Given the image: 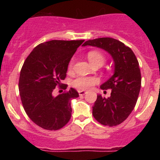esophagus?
Instances as JSON below:
<instances>
[{
    "label": "esophagus",
    "mask_w": 160,
    "mask_h": 160,
    "mask_svg": "<svg viewBox=\"0 0 160 160\" xmlns=\"http://www.w3.org/2000/svg\"><path fill=\"white\" fill-rule=\"evenodd\" d=\"M78 94L80 96L85 95V94H87V91H85V90H78Z\"/></svg>",
    "instance_id": "esophagus-1"
}]
</instances>
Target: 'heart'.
I'll return each mask as SVG.
<instances>
[{"instance_id": "b5f03b06", "label": "heart", "mask_w": 160, "mask_h": 160, "mask_svg": "<svg viewBox=\"0 0 160 160\" xmlns=\"http://www.w3.org/2000/svg\"><path fill=\"white\" fill-rule=\"evenodd\" d=\"M87 57H88L89 62H90V64L94 62H98L102 65L105 62V58L103 57V55L97 51L89 52ZM73 61L72 60L70 63V66H69L70 68L72 67V66H73ZM97 82L98 79L95 78H77L73 81V86L78 88L79 90H89Z\"/></svg>"}]
</instances>
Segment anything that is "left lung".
<instances>
[{
	"label": "left lung",
	"instance_id": "obj_1",
	"mask_svg": "<svg viewBox=\"0 0 160 160\" xmlns=\"http://www.w3.org/2000/svg\"><path fill=\"white\" fill-rule=\"evenodd\" d=\"M83 46L100 48L111 55L114 61V73L100 86L102 90L111 89V96L98 94L92 114L102 125L117 126L132 112L141 87V73L138 62L131 48L111 38L87 41Z\"/></svg>",
	"mask_w": 160,
	"mask_h": 160
}]
</instances>
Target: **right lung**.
<instances>
[{"label": "right lung", "instance_id": "add662e5", "mask_svg": "<svg viewBox=\"0 0 160 160\" xmlns=\"http://www.w3.org/2000/svg\"><path fill=\"white\" fill-rule=\"evenodd\" d=\"M83 42H44L25 59L20 73V96L28 116L43 129L56 131L70 119V100L78 97V93L70 88L66 93L53 96V90L65 79L70 59Z\"/></svg>", "mask_w": 160, "mask_h": 160}]
</instances>
